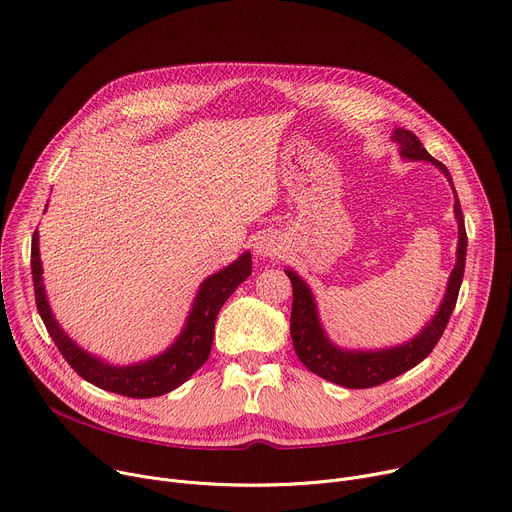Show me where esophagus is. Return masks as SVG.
I'll return each mask as SVG.
<instances>
[{
  "instance_id": "34e87169",
  "label": "esophagus",
  "mask_w": 512,
  "mask_h": 512,
  "mask_svg": "<svg viewBox=\"0 0 512 512\" xmlns=\"http://www.w3.org/2000/svg\"><path fill=\"white\" fill-rule=\"evenodd\" d=\"M256 254L258 256H264V258H276L278 254H280V250H282V246H280V242L276 240V238H272V236H262V238H258V242H256Z\"/></svg>"
}]
</instances>
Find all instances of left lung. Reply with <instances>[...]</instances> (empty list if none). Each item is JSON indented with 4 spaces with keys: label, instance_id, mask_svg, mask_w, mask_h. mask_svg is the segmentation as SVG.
<instances>
[{
    "label": "left lung",
    "instance_id": "left-lung-1",
    "mask_svg": "<svg viewBox=\"0 0 512 512\" xmlns=\"http://www.w3.org/2000/svg\"><path fill=\"white\" fill-rule=\"evenodd\" d=\"M392 138H394V142L401 144V156H405L409 160L433 162L451 183L449 170L445 168V164L435 160L423 148L421 140L413 132L396 128ZM453 211H456L458 225H460V240H458V262L449 276L447 293L443 297V303H441L437 315L431 319V323H427V327L417 337H413L411 342H407L403 346L380 350V352H350V350L335 348L321 329L315 301H313L309 287L293 270H287V276L291 278V285H293V311H291L293 346H295L299 360L313 374H317L329 382L342 384L346 388H372V386L384 384L399 374L415 368L419 362H423L433 352V348L437 346V342L447 327L453 307H456L458 293L462 287V278H464V268H466L468 236H466L464 213H462L458 195H456V205H453Z\"/></svg>",
    "mask_w": 512,
    "mask_h": 512
}]
</instances>
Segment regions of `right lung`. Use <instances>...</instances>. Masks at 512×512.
Instances as JSON below:
<instances>
[{
  "label": "right lung",
  "mask_w": 512,
  "mask_h": 512,
  "mask_svg": "<svg viewBox=\"0 0 512 512\" xmlns=\"http://www.w3.org/2000/svg\"><path fill=\"white\" fill-rule=\"evenodd\" d=\"M30 264H32L34 297H36L38 313L46 325L48 335L52 337V342L56 344V348H59L63 358L69 362V366L87 382L109 392L132 396V399H152V396H160L175 390L207 362L211 344H213L215 319L219 309L252 274V256L246 252L227 268L205 278V282L199 289L197 301L189 313L187 325L177 342L164 354L144 364L116 368V366L103 364L101 360L89 356L79 346H75V342H71V339L65 335V331L59 327V323L54 321L46 301L44 285H42L38 232H34L32 236Z\"/></svg>",
  "instance_id": "obj_1"
}]
</instances>
